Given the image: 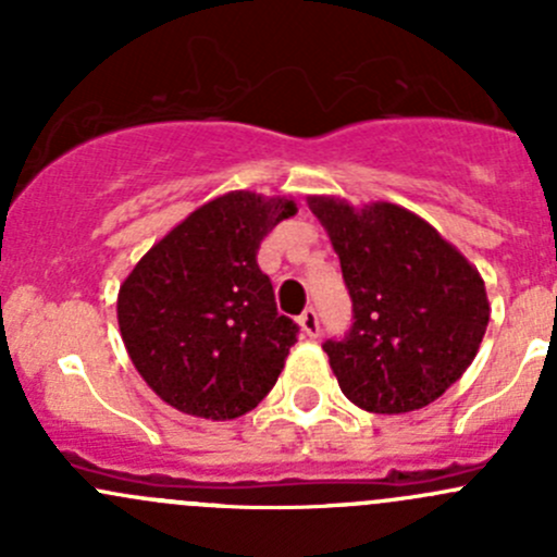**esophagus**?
Segmentation results:
<instances>
[{
    "label": "esophagus",
    "mask_w": 557,
    "mask_h": 557,
    "mask_svg": "<svg viewBox=\"0 0 557 557\" xmlns=\"http://www.w3.org/2000/svg\"><path fill=\"white\" fill-rule=\"evenodd\" d=\"M299 323H301V329H305L307 336L320 334V318H318V310H312V307H307V310L301 312Z\"/></svg>",
    "instance_id": "1"
}]
</instances>
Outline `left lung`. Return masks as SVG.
Segmentation results:
<instances>
[{
	"instance_id": "8db88e82",
	"label": "left lung",
	"mask_w": 557,
	"mask_h": 557,
	"mask_svg": "<svg viewBox=\"0 0 557 557\" xmlns=\"http://www.w3.org/2000/svg\"><path fill=\"white\" fill-rule=\"evenodd\" d=\"M310 210L339 252L352 299L350 329L323 342L342 393L377 414L436 401L485 336L491 307L480 272L404 207L352 210L314 196Z\"/></svg>"
}]
</instances>
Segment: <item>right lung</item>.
<instances>
[{"label":"right lung","mask_w":557,"mask_h":557,"mask_svg":"<svg viewBox=\"0 0 557 557\" xmlns=\"http://www.w3.org/2000/svg\"><path fill=\"white\" fill-rule=\"evenodd\" d=\"M288 199L218 196L174 226L117 294V325L143 380L185 414L232 420L267 398L299 339L258 267Z\"/></svg>","instance_id":"add662e5"}]
</instances>
